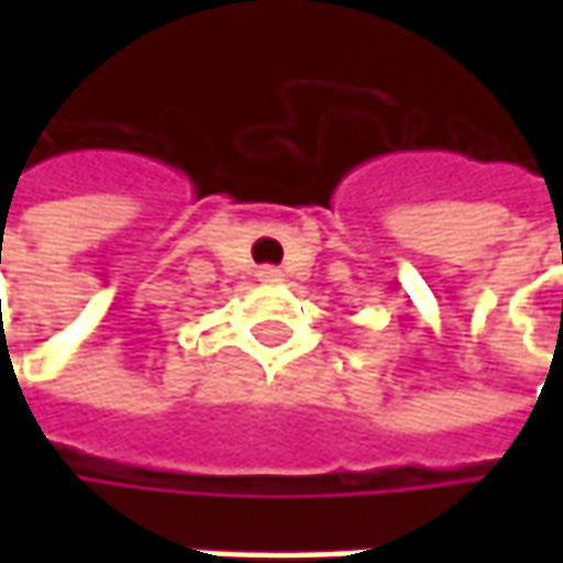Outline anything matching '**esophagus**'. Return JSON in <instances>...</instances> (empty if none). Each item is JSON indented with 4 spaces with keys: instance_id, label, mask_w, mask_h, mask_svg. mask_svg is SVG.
<instances>
[{
    "instance_id": "obj_1",
    "label": "esophagus",
    "mask_w": 563,
    "mask_h": 563,
    "mask_svg": "<svg viewBox=\"0 0 563 563\" xmlns=\"http://www.w3.org/2000/svg\"><path fill=\"white\" fill-rule=\"evenodd\" d=\"M256 278L266 282V285H275V282H282V272L275 269V266H263V269L256 272Z\"/></svg>"
}]
</instances>
